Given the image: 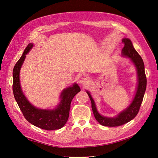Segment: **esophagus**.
Segmentation results:
<instances>
[{
  "instance_id": "esophagus-1",
  "label": "esophagus",
  "mask_w": 158,
  "mask_h": 158,
  "mask_svg": "<svg viewBox=\"0 0 158 158\" xmlns=\"http://www.w3.org/2000/svg\"><path fill=\"white\" fill-rule=\"evenodd\" d=\"M79 83H80V84L81 85H82V86H86L87 85L89 84V80L87 78L83 77V78H82L80 80Z\"/></svg>"
}]
</instances>
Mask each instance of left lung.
Segmentation results:
<instances>
[{
  "mask_svg": "<svg viewBox=\"0 0 158 158\" xmlns=\"http://www.w3.org/2000/svg\"><path fill=\"white\" fill-rule=\"evenodd\" d=\"M122 42L125 44L121 52L122 56L130 59L137 72V85L135 94L130 105L119 113L116 117H109L103 116L98 112L95 103L90 93L88 91H86L92 102V109L95 119L99 124L105 127H118L132 120L139 111L146 88L147 81L144 70V64L142 57L134 48L131 40L128 38H123Z\"/></svg>",
  "mask_w": 158,
  "mask_h": 158,
  "instance_id": "1",
  "label": "left lung"
}]
</instances>
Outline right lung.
Here are the masks:
<instances>
[{"mask_svg": "<svg viewBox=\"0 0 158 158\" xmlns=\"http://www.w3.org/2000/svg\"><path fill=\"white\" fill-rule=\"evenodd\" d=\"M33 46L31 43L28 44L14 67L12 85L14 96L23 116L33 125L47 131L60 129L67 122L71 102L75 95L80 92V88L78 84L74 83L71 86L64 89L60 95V102L52 109H40L33 106L23 94L20 80L21 67L26 55Z\"/></svg>", "mask_w": 158, "mask_h": 158, "instance_id": "right-lung-1", "label": "right lung"}]
</instances>
